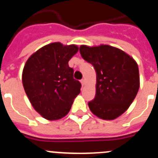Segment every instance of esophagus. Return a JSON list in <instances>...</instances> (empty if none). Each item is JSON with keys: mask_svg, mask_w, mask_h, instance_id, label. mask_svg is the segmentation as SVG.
I'll use <instances>...</instances> for the list:
<instances>
[{"mask_svg": "<svg viewBox=\"0 0 158 158\" xmlns=\"http://www.w3.org/2000/svg\"><path fill=\"white\" fill-rule=\"evenodd\" d=\"M80 82H81V83H82V85H85V79H81Z\"/></svg>", "mask_w": 158, "mask_h": 158, "instance_id": "obj_1", "label": "esophagus"}]
</instances>
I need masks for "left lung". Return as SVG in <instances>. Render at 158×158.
Listing matches in <instances>:
<instances>
[{"label":"left lung","instance_id":"8db88e82","mask_svg":"<svg viewBox=\"0 0 158 158\" xmlns=\"http://www.w3.org/2000/svg\"><path fill=\"white\" fill-rule=\"evenodd\" d=\"M79 52L96 73V96L88 102L90 110L102 120H114L129 108L137 94V62L122 50L107 45H81Z\"/></svg>","mask_w":158,"mask_h":158}]
</instances>
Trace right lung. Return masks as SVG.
<instances>
[{
  "label": "right lung",
  "mask_w": 158,
  "mask_h": 158,
  "mask_svg": "<svg viewBox=\"0 0 158 158\" xmlns=\"http://www.w3.org/2000/svg\"><path fill=\"white\" fill-rule=\"evenodd\" d=\"M75 45L48 44L29 57L22 73V83L32 106L42 117L56 120L69 112L81 83L73 78L69 61L77 53Z\"/></svg>",
  "instance_id": "obj_1"
}]
</instances>
